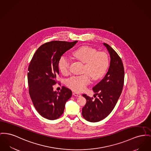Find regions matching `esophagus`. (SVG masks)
<instances>
[{"mask_svg":"<svg viewBox=\"0 0 151 151\" xmlns=\"http://www.w3.org/2000/svg\"><path fill=\"white\" fill-rule=\"evenodd\" d=\"M73 95L75 96H76V97H80L81 96V94L78 93V92H73Z\"/></svg>","mask_w":151,"mask_h":151,"instance_id":"esophagus-1","label":"esophagus"}]
</instances>
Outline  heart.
Returning a JSON list of instances; mask_svg holds the SVG:
<instances>
[{
    "label": "heart",
    "mask_w": 151,
    "mask_h": 151,
    "mask_svg": "<svg viewBox=\"0 0 151 151\" xmlns=\"http://www.w3.org/2000/svg\"><path fill=\"white\" fill-rule=\"evenodd\" d=\"M77 60L83 63V72L79 76H73L66 81V85L76 92H81L91 82V77L94 80L101 79L106 73L109 64L106 53L98 51L88 46H82L76 49L72 53ZM58 67L63 75L70 73V62L65 56H62L59 60Z\"/></svg>",
    "instance_id": "obj_1"
}]
</instances>
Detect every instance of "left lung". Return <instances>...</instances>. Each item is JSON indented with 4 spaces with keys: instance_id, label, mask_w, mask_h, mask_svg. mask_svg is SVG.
<instances>
[{
    "instance_id": "8db88e82",
    "label": "left lung",
    "mask_w": 151,
    "mask_h": 151,
    "mask_svg": "<svg viewBox=\"0 0 151 151\" xmlns=\"http://www.w3.org/2000/svg\"><path fill=\"white\" fill-rule=\"evenodd\" d=\"M111 57L110 65L106 75L93 87L95 99L83 96L87 103L82 108V116L90 122H98L109 115L117 102L124 86V69L122 60L115 51L104 43Z\"/></svg>"
}]
</instances>
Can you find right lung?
Returning <instances> with one entry per match:
<instances>
[{
    "label": "right lung",
    "instance_id": "1",
    "mask_svg": "<svg viewBox=\"0 0 151 151\" xmlns=\"http://www.w3.org/2000/svg\"><path fill=\"white\" fill-rule=\"evenodd\" d=\"M77 42L55 40L45 43L36 50L28 66L30 98L37 112L48 120L62 116L66 101L72 96L70 89L63 86L60 92H54L53 86L58 82L59 59Z\"/></svg>",
    "mask_w": 151,
    "mask_h": 151
}]
</instances>
